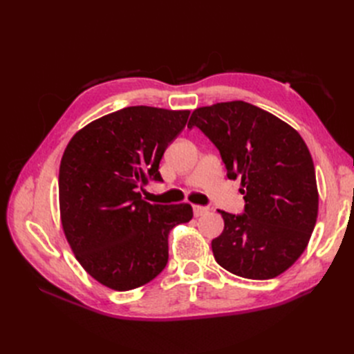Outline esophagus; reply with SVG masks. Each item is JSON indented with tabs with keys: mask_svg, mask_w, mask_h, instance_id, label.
<instances>
[{
	"mask_svg": "<svg viewBox=\"0 0 354 354\" xmlns=\"http://www.w3.org/2000/svg\"><path fill=\"white\" fill-rule=\"evenodd\" d=\"M208 211L207 207H201V205H194V214L195 217H202L203 214H205Z\"/></svg>",
	"mask_w": 354,
	"mask_h": 354,
	"instance_id": "esophagus-1",
	"label": "esophagus"
}]
</instances>
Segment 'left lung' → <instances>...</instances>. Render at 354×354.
<instances>
[{"label":"left lung","mask_w":354,"mask_h":354,"mask_svg":"<svg viewBox=\"0 0 354 354\" xmlns=\"http://www.w3.org/2000/svg\"><path fill=\"white\" fill-rule=\"evenodd\" d=\"M198 127L218 149L227 177L241 178L242 214L218 209L224 230L212 239L216 261L246 279H273L306 250L319 208L312 155L294 128L246 102L199 108Z\"/></svg>","instance_id":"8db88e82"}]
</instances>
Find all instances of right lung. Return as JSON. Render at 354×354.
I'll use <instances>...</instances> for the list:
<instances>
[{
    "mask_svg": "<svg viewBox=\"0 0 354 354\" xmlns=\"http://www.w3.org/2000/svg\"><path fill=\"white\" fill-rule=\"evenodd\" d=\"M189 113L124 108L84 127L62 156L63 232L85 272L115 291L155 279L168 263L171 229L194 217L189 203L152 205L138 192L162 181L159 162Z\"/></svg>",
    "mask_w": 354,
    "mask_h": 354,
    "instance_id": "1",
    "label": "right lung"
}]
</instances>
